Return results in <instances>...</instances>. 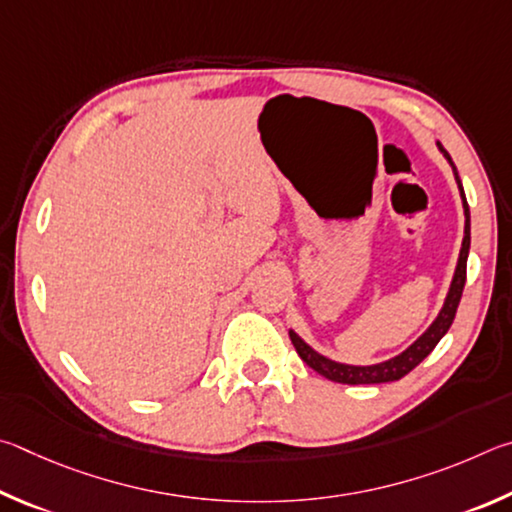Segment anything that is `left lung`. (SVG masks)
<instances>
[{"instance_id": "obj_1", "label": "left lung", "mask_w": 512, "mask_h": 512, "mask_svg": "<svg viewBox=\"0 0 512 512\" xmlns=\"http://www.w3.org/2000/svg\"><path fill=\"white\" fill-rule=\"evenodd\" d=\"M443 155L450 161V166L454 170L456 184H459L461 191V200H463V213H465V236H463V245H461V254H459V263H456V272L450 285V292H447L445 303L438 317L434 319V324L429 326L423 335H420L414 344H411L407 351H402L400 355L391 357L387 362L380 364H371V366H353V364H342V362H333L328 357L319 355L315 348H310L303 339L290 330V339L294 348L303 362H306L310 369H315L319 375H324L326 380H333L339 384H380V382H396L400 378H405L409 371H414L416 366L425 360V357L434 351L436 344L441 342L443 335L450 330L452 321L456 317V308H459L461 294H463V285H465V267H468V254H470V206L468 200H465L463 193V184L459 179V173H456V166L452 157L447 155V150L438 143Z\"/></svg>"}]
</instances>
